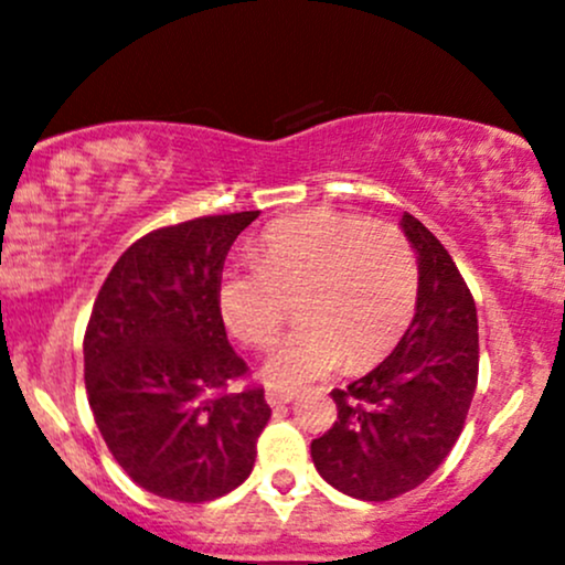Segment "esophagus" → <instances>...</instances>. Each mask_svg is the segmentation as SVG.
<instances>
[{
    "mask_svg": "<svg viewBox=\"0 0 565 565\" xmlns=\"http://www.w3.org/2000/svg\"><path fill=\"white\" fill-rule=\"evenodd\" d=\"M294 399H296V391L267 388V404H271V407H280V404H290Z\"/></svg>",
    "mask_w": 565,
    "mask_h": 565,
    "instance_id": "obj_1",
    "label": "esophagus"
}]
</instances>
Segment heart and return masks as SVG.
<instances>
[{"label": "heart", "instance_id": "b5f03b06", "mask_svg": "<svg viewBox=\"0 0 565 565\" xmlns=\"http://www.w3.org/2000/svg\"><path fill=\"white\" fill-rule=\"evenodd\" d=\"M415 250L402 230L338 211L280 218L256 258L230 262L216 301L230 333L248 347L275 338L298 296L303 320L262 362L271 388L294 391L335 370L377 360L407 328L417 303Z\"/></svg>", "mask_w": 565, "mask_h": 565}]
</instances>
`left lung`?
Instances as JSON below:
<instances>
[{
	"mask_svg": "<svg viewBox=\"0 0 565 565\" xmlns=\"http://www.w3.org/2000/svg\"><path fill=\"white\" fill-rule=\"evenodd\" d=\"M402 232L417 254V303L396 349L347 388L338 420L311 441L317 473L356 500H394L452 452L479 381V317L452 256L415 216Z\"/></svg>",
	"mask_w": 565,
	"mask_h": 565,
	"instance_id": "left-lung-1",
	"label": "left lung"
}]
</instances>
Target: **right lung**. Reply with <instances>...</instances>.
<instances>
[{"mask_svg":"<svg viewBox=\"0 0 565 565\" xmlns=\"http://www.w3.org/2000/svg\"><path fill=\"white\" fill-rule=\"evenodd\" d=\"M258 216H203L139 237L99 288L84 381L105 444L131 481L174 502L237 489L271 409L245 375L216 301L232 243Z\"/></svg>","mask_w":565,"mask_h":565,"instance_id":"add662e5","label":"right lung"}]
</instances>
